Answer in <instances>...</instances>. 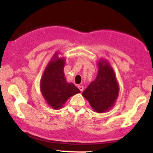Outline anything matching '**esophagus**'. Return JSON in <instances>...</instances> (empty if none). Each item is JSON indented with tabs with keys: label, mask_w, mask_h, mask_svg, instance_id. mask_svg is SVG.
Returning <instances> with one entry per match:
<instances>
[{
	"label": "esophagus",
	"mask_w": 153,
	"mask_h": 153,
	"mask_svg": "<svg viewBox=\"0 0 153 153\" xmlns=\"http://www.w3.org/2000/svg\"><path fill=\"white\" fill-rule=\"evenodd\" d=\"M78 89H79L80 90H81V92H82V91L84 90V86H81V85L78 86Z\"/></svg>",
	"instance_id": "obj_1"
}]
</instances>
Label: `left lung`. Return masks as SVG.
Here are the masks:
<instances>
[{"instance_id": "1", "label": "left lung", "mask_w": 153, "mask_h": 153, "mask_svg": "<svg viewBox=\"0 0 153 153\" xmlns=\"http://www.w3.org/2000/svg\"><path fill=\"white\" fill-rule=\"evenodd\" d=\"M98 66V75L95 81L86 87L82 95L95 112L103 113L115 105L119 93V85L115 72L107 61L100 59Z\"/></svg>"}]
</instances>
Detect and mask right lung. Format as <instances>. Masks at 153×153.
<instances>
[{"instance_id": "1", "label": "right lung", "mask_w": 153, "mask_h": 153, "mask_svg": "<svg viewBox=\"0 0 153 153\" xmlns=\"http://www.w3.org/2000/svg\"><path fill=\"white\" fill-rule=\"evenodd\" d=\"M55 52L48 63L40 83L41 92L48 105L55 109L63 107L70 97L81 92L72 83H68L64 72L66 59Z\"/></svg>"}]
</instances>
